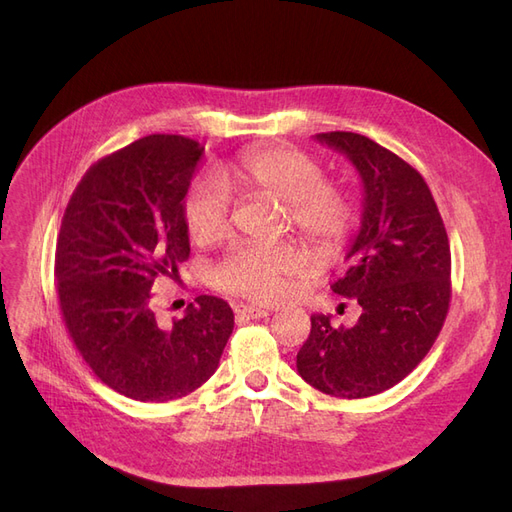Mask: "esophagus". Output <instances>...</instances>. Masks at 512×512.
<instances>
[{
	"mask_svg": "<svg viewBox=\"0 0 512 512\" xmlns=\"http://www.w3.org/2000/svg\"><path fill=\"white\" fill-rule=\"evenodd\" d=\"M235 314H237V318H245V320H260V318H267L271 312L269 309H260V307H252V305H237Z\"/></svg>",
	"mask_w": 512,
	"mask_h": 512,
	"instance_id": "esophagus-1",
	"label": "esophagus"
}]
</instances>
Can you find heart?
Returning a JSON list of instances; mask_svg holds the SVG:
<instances>
[{
  "instance_id": "obj_1",
  "label": "heart",
  "mask_w": 512,
  "mask_h": 512,
  "mask_svg": "<svg viewBox=\"0 0 512 512\" xmlns=\"http://www.w3.org/2000/svg\"><path fill=\"white\" fill-rule=\"evenodd\" d=\"M222 181L286 203V215L318 254L337 250L352 224V205L337 185L324 181L322 164L292 147L247 149L222 170ZM192 239L213 243L230 224L228 196L220 183L196 181L183 203ZM301 267V254L288 243L235 245L213 267V284L252 301L280 297L284 277Z\"/></svg>"
}]
</instances>
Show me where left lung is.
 Segmentation results:
<instances>
[{
	"label": "left lung",
	"instance_id": "left-lung-1",
	"mask_svg": "<svg viewBox=\"0 0 512 512\" xmlns=\"http://www.w3.org/2000/svg\"><path fill=\"white\" fill-rule=\"evenodd\" d=\"M316 141L344 153L363 183L361 228L331 284L361 316L344 329L314 314L297 369L322 393L361 399L404 380L436 342L451 303V247L436 200L406 160L354 132Z\"/></svg>",
	"mask_w": 512,
	"mask_h": 512
}]
</instances>
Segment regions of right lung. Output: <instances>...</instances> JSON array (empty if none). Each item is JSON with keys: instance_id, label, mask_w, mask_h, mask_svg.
<instances>
[{"instance_id": "add662e5", "label": "right lung", "mask_w": 512, "mask_h": 512, "mask_svg": "<svg viewBox=\"0 0 512 512\" xmlns=\"http://www.w3.org/2000/svg\"><path fill=\"white\" fill-rule=\"evenodd\" d=\"M205 147L177 134L138 138L89 166L55 247L59 309L76 350L113 391L173 401L218 369L235 327L224 299L200 294L170 327L153 286L190 256L183 198Z\"/></svg>"}]
</instances>
